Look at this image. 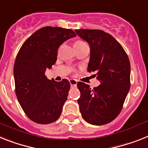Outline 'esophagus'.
Returning a JSON list of instances; mask_svg holds the SVG:
<instances>
[{"instance_id": "34e87169", "label": "esophagus", "mask_w": 148, "mask_h": 148, "mask_svg": "<svg viewBox=\"0 0 148 148\" xmlns=\"http://www.w3.org/2000/svg\"><path fill=\"white\" fill-rule=\"evenodd\" d=\"M71 84V87H76L77 86V81L76 80H74V79H71V80H69Z\"/></svg>"}]
</instances>
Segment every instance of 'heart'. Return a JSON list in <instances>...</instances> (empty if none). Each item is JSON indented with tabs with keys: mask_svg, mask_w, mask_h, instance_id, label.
<instances>
[{
	"mask_svg": "<svg viewBox=\"0 0 148 148\" xmlns=\"http://www.w3.org/2000/svg\"><path fill=\"white\" fill-rule=\"evenodd\" d=\"M85 44H86L85 42L82 41V40H77V41L74 43V48H78V47H82V46L85 45Z\"/></svg>",
	"mask_w": 148,
	"mask_h": 148,
	"instance_id": "1",
	"label": "heart"
}]
</instances>
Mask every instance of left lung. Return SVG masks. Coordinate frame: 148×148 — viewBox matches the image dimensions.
<instances>
[{"mask_svg":"<svg viewBox=\"0 0 148 148\" xmlns=\"http://www.w3.org/2000/svg\"><path fill=\"white\" fill-rule=\"evenodd\" d=\"M75 32L89 43L90 59L87 71L95 72L100 85L91 89L77 83V100L83 118L95 126L109 123L118 116L130 89V62L117 40L101 30L79 29Z\"/></svg>","mask_w":148,"mask_h":148,"instance_id":"8db88e82","label":"left lung"}]
</instances>
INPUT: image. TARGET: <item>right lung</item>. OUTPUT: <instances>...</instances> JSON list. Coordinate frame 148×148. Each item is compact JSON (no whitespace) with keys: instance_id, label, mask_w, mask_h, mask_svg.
<instances>
[{"instance_id":"obj_1","label":"right lung","mask_w":148,"mask_h":148,"mask_svg":"<svg viewBox=\"0 0 148 148\" xmlns=\"http://www.w3.org/2000/svg\"><path fill=\"white\" fill-rule=\"evenodd\" d=\"M76 36L71 29L43 27L26 40L17 54L13 68L16 94L22 110L37 123H51L60 116L70 83L67 79L49 80L45 71L56 63L63 42Z\"/></svg>"}]
</instances>
